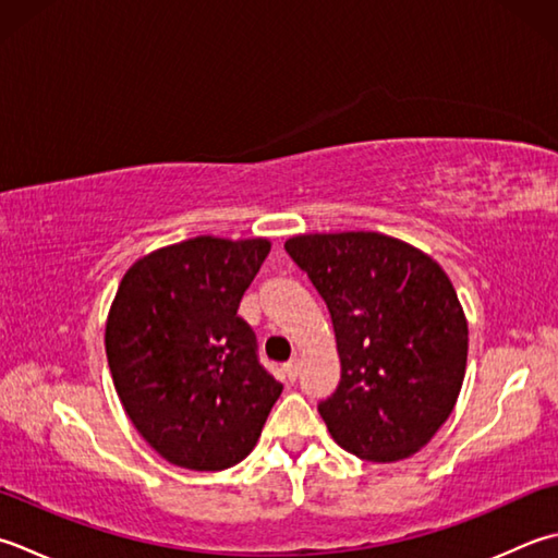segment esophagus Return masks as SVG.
Listing matches in <instances>:
<instances>
[{"label":"esophagus","instance_id":"esophagus-1","mask_svg":"<svg viewBox=\"0 0 558 558\" xmlns=\"http://www.w3.org/2000/svg\"><path fill=\"white\" fill-rule=\"evenodd\" d=\"M282 369H286V377H288L290 381H294V379H298V373H300V360H298V357L288 360V363L282 365Z\"/></svg>","mask_w":558,"mask_h":558}]
</instances>
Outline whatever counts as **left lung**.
<instances>
[{
    "instance_id": "obj_1",
    "label": "left lung",
    "mask_w": 558,
    "mask_h": 558,
    "mask_svg": "<svg viewBox=\"0 0 558 558\" xmlns=\"http://www.w3.org/2000/svg\"><path fill=\"white\" fill-rule=\"evenodd\" d=\"M331 314L341 381L319 401L331 438L360 460L418 452L460 397L469 329L430 256L377 232L286 242Z\"/></svg>"
}]
</instances>
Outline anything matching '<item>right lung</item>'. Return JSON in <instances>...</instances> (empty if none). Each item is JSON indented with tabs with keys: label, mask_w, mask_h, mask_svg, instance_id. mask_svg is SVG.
I'll list each match as a JSON object with an SVG mask.
<instances>
[{
	"label": "right lung",
	"mask_w": 558,
	"mask_h": 558,
	"mask_svg": "<svg viewBox=\"0 0 558 558\" xmlns=\"http://www.w3.org/2000/svg\"><path fill=\"white\" fill-rule=\"evenodd\" d=\"M266 239L195 236L140 258L106 324L113 385L137 433L171 464L220 472L254 450L282 385L236 314Z\"/></svg>",
	"instance_id": "obj_1"
}]
</instances>
